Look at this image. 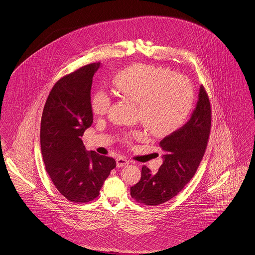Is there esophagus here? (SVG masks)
<instances>
[{"instance_id": "1", "label": "esophagus", "mask_w": 255, "mask_h": 255, "mask_svg": "<svg viewBox=\"0 0 255 255\" xmlns=\"http://www.w3.org/2000/svg\"><path fill=\"white\" fill-rule=\"evenodd\" d=\"M127 164H129V160L127 158L122 157V156L117 158V166L118 167H123Z\"/></svg>"}]
</instances>
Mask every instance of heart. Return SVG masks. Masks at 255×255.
<instances>
[{"label": "heart", "instance_id": "obj_1", "mask_svg": "<svg viewBox=\"0 0 255 255\" xmlns=\"http://www.w3.org/2000/svg\"><path fill=\"white\" fill-rule=\"evenodd\" d=\"M120 97L137 103V117L155 134H165L177 129L187 117L192 102L190 81L169 69L134 64L117 73L112 80ZM111 105L109 95L98 90L92 97L95 115L104 116ZM141 133L127 134L124 140L140 137Z\"/></svg>", "mask_w": 255, "mask_h": 255}]
</instances>
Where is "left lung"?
I'll use <instances>...</instances> for the list:
<instances>
[{"label":"left lung","mask_w":255,"mask_h":255,"mask_svg":"<svg viewBox=\"0 0 255 255\" xmlns=\"http://www.w3.org/2000/svg\"><path fill=\"white\" fill-rule=\"evenodd\" d=\"M211 127V107L203 86L190 120L166 135L159 146L163 162L156 174L145 165L139 182L131 187V196L147 206H158L179 194L190 182L206 152Z\"/></svg>","instance_id":"1"}]
</instances>
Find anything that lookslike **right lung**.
Wrapping results in <instances>:
<instances>
[{"instance_id": "obj_1", "label": "right lung", "mask_w": 255, "mask_h": 255, "mask_svg": "<svg viewBox=\"0 0 255 255\" xmlns=\"http://www.w3.org/2000/svg\"><path fill=\"white\" fill-rule=\"evenodd\" d=\"M100 63L65 75L52 87L43 110L40 142L46 170L57 190L73 203L99 195L116 160L87 151L81 136L93 123L91 89Z\"/></svg>"}]
</instances>
